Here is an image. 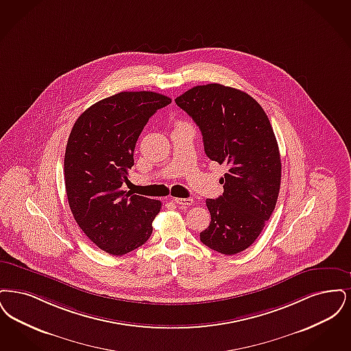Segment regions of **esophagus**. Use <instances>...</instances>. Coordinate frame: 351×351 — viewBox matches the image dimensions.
<instances>
[{
    "instance_id": "obj_1",
    "label": "esophagus",
    "mask_w": 351,
    "mask_h": 351,
    "mask_svg": "<svg viewBox=\"0 0 351 351\" xmlns=\"http://www.w3.org/2000/svg\"><path fill=\"white\" fill-rule=\"evenodd\" d=\"M174 202L178 204V206H182V207H187V206H191L194 203V199L193 198H176Z\"/></svg>"
}]
</instances>
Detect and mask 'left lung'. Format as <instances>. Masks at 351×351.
I'll use <instances>...</instances> for the list:
<instances>
[{
	"label": "left lung",
	"instance_id": "8db88e82",
	"mask_svg": "<svg viewBox=\"0 0 351 351\" xmlns=\"http://www.w3.org/2000/svg\"><path fill=\"white\" fill-rule=\"evenodd\" d=\"M203 136L210 160L228 167L224 193L207 199L211 214L200 241L232 256L253 244L274 211L282 164L270 121L249 94L220 84L199 85L176 98Z\"/></svg>",
	"mask_w": 351,
	"mask_h": 351
}]
</instances>
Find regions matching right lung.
I'll list each match as a JSON object with an SVG mask.
<instances>
[{
    "instance_id": "1",
    "label": "right lung",
    "mask_w": 351,
    "mask_h": 351,
    "mask_svg": "<svg viewBox=\"0 0 351 351\" xmlns=\"http://www.w3.org/2000/svg\"><path fill=\"white\" fill-rule=\"evenodd\" d=\"M170 102L160 93H118L85 110L71 131L64 157L68 203L78 227L108 254H127L152 234L161 202L131 195L122 184L144 125Z\"/></svg>"
}]
</instances>
